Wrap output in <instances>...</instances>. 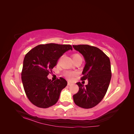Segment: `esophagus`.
I'll use <instances>...</instances> for the list:
<instances>
[{"instance_id":"obj_1","label":"esophagus","mask_w":134,"mask_h":134,"mask_svg":"<svg viewBox=\"0 0 134 134\" xmlns=\"http://www.w3.org/2000/svg\"><path fill=\"white\" fill-rule=\"evenodd\" d=\"M72 85H73V84L71 83H70V82H68V86H72Z\"/></svg>"}]
</instances>
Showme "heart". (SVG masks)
<instances>
[{
    "label": "heart",
    "mask_w": 134,
    "mask_h": 134,
    "mask_svg": "<svg viewBox=\"0 0 134 134\" xmlns=\"http://www.w3.org/2000/svg\"><path fill=\"white\" fill-rule=\"evenodd\" d=\"M72 60L73 61H75L76 60L78 59H82V56H81L80 55H79V54H74L72 55ZM64 76L66 78H67L68 79L71 80L74 79V78L75 76H76L77 75V72H75V71H65L64 72Z\"/></svg>",
    "instance_id": "obj_1"
}]
</instances>
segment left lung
Returning <instances> with one entry per match:
<instances>
[{"instance_id":"left-lung-1","label":"left lung","mask_w":134,"mask_h":134,"mask_svg":"<svg viewBox=\"0 0 134 134\" xmlns=\"http://www.w3.org/2000/svg\"><path fill=\"white\" fill-rule=\"evenodd\" d=\"M82 54L86 61L82 80L88 79L84 86L76 84L79 91L73 95L74 103L83 108H91L98 104L106 94L111 79V63L109 58L99 48L88 44L72 45Z\"/></svg>"}]
</instances>
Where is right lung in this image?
<instances>
[{"label": "right lung", "instance_id": "add662e5", "mask_svg": "<svg viewBox=\"0 0 134 134\" xmlns=\"http://www.w3.org/2000/svg\"><path fill=\"white\" fill-rule=\"evenodd\" d=\"M69 50H72L70 44L51 43L39 44L25 55L22 81L27 98L35 106L46 108L58 102L61 91L67 86L66 80L60 77L53 82L47 76Z\"/></svg>", "mask_w": 134, "mask_h": 134}]
</instances>
